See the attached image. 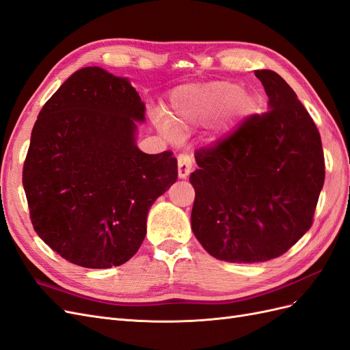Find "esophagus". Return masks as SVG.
I'll return each instance as SVG.
<instances>
[{"instance_id":"esophagus-1","label":"esophagus","mask_w":350,"mask_h":350,"mask_svg":"<svg viewBox=\"0 0 350 350\" xmlns=\"http://www.w3.org/2000/svg\"><path fill=\"white\" fill-rule=\"evenodd\" d=\"M193 167V159L187 153H181L178 156V176L179 178H187L191 172Z\"/></svg>"}]
</instances>
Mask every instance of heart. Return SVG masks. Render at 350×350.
I'll use <instances>...</instances> for the list:
<instances>
[{"instance_id":"b5f03b06","label":"heart","mask_w":350,"mask_h":350,"mask_svg":"<svg viewBox=\"0 0 350 350\" xmlns=\"http://www.w3.org/2000/svg\"><path fill=\"white\" fill-rule=\"evenodd\" d=\"M169 121L162 113L154 118L159 126L171 135V122L178 130L204 122L226 108L230 112H247L250 99L243 94V88L232 81H210L203 84H187L172 92Z\"/></svg>"}]
</instances>
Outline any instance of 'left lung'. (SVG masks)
Instances as JSON below:
<instances>
[{
	"label": "left lung",
	"instance_id": "1",
	"mask_svg": "<svg viewBox=\"0 0 350 350\" xmlns=\"http://www.w3.org/2000/svg\"><path fill=\"white\" fill-rule=\"evenodd\" d=\"M269 111L251 115L216 144L196 152L191 228L217 260L276 258L312 225L324 185L321 137L278 72L258 70Z\"/></svg>",
	"mask_w": 350,
	"mask_h": 350
}]
</instances>
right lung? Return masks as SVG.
Wrapping results in <instances>:
<instances>
[{
  "instance_id": "add662e5",
  "label": "right lung",
  "mask_w": 350,
  "mask_h": 350,
  "mask_svg": "<svg viewBox=\"0 0 350 350\" xmlns=\"http://www.w3.org/2000/svg\"><path fill=\"white\" fill-rule=\"evenodd\" d=\"M144 111L129 79L84 67L39 112L23 166L30 219L72 264L129 261L146 237L149 208L176 181L172 152L147 154L135 144Z\"/></svg>"
}]
</instances>
